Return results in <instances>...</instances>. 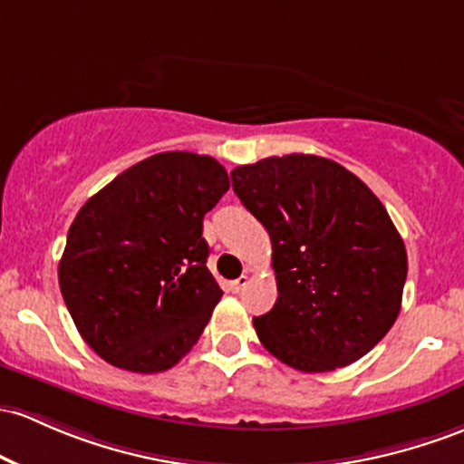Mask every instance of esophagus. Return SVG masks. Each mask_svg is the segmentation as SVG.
<instances>
[{"instance_id": "esophagus-1", "label": "esophagus", "mask_w": 464, "mask_h": 464, "mask_svg": "<svg viewBox=\"0 0 464 464\" xmlns=\"http://www.w3.org/2000/svg\"><path fill=\"white\" fill-rule=\"evenodd\" d=\"M246 284H248V277H246V275H242V277L233 279V282L228 284V288H231L233 293H240V290H242L244 286H246Z\"/></svg>"}]
</instances>
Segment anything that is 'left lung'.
I'll return each mask as SVG.
<instances>
[{"label":"left lung","mask_w":464,"mask_h":464,"mask_svg":"<svg viewBox=\"0 0 464 464\" xmlns=\"http://www.w3.org/2000/svg\"><path fill=\"white\" fill-rule=\"evenodd\" d=\"M233 191L273 242L277 302L253 319L264 348L302 372L354 363L396 322L403 237L363 180L313 154L231 171Z\"/></svg>","instance_id":"1"}]
</instances>
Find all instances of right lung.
<instances>
[{
	"mask_svg": "<svg viewBox=\"0 0 464 464\" xmlns=\"http://www.w3.org/2000/svg\"><path fill=\"white\" fill-rule=\"evenodd\" d=\"M227 191L216 158L162 151L81 207L59 286L101 359L130 372H165L200 339L222 297L207 268L202 220Z\"/></svg>",
	"mask_w": 464,
	"mask_h": 464,
	"instance_id": "obj_1",
	"label": "right lung"
}]
</instances>
